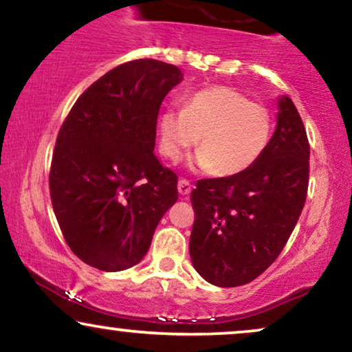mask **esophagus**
I'll return each instance as SVG.
<instances>
[{"label":"esophagus","mask_w":352,"mask_h":352,"mask_svg":"<svg viewBox=\"0 0 352 352\" xmlns=\"http://www.w3.org/2000/svg\"><path fill=\"white\" fill-rule=\"evenodd\" d=\"M177 188H179V193L182 197H188L190 192H192V185H190V182L185 180V179L179 180V185H177Z\"/></svg>","instance_id":"34e87169"}]
</instances>
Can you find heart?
I'll return each instance as SVG.
<instances>
[{"label": "heart", "instance_id": "b5f03b06", "mask_svg": "<svg viewBox=\"0 0 352 352\" xmlns=\"http://www.w3.org/2000/svg\"><path fill=\"white\" fill-rule=\"evenodd\" d=\"M272 127V116L260 104L230 87H205L188 96L184 109H167L160 116V151L179 162L200 136L201 151L193 165L218 177H233L260 160Z\"/></svg>", "mask_w": 352, "mask_h": 352}]
</instances>
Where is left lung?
<instances>
[{
	"mask_svg": "<svg viewBox=\"0 0 352 352\" xmlns=\"http://www.w3.org/2000/svg\"><path fill=\"white\" fill-rule=\"evenodd\" d=\"M309 144L293 100L278 98L276 129L248 170L197 182L190 258L204 280L221 288L253 281L285 248L305 207Z\"/></svg>",
	"mask_w": 352,
	"mask_h": 352,
	"instance_id": "1",
	"label": "left lung"
}]
</instances>
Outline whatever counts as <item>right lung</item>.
I'll return each instance as SVG.
<instances>
[{"mask_svg":"<svg viewBox=\"0 0 352 352\" xmlns=\"http://www.w3.org/2000/svg\"><path fill=\"white\" fill-rule=\"evenodd\" d=\"M182 79L162 60L120 64L82 92L60 127L52 210L72 253L100 272L139 263L179 199L177 175L153 148L160 104Z\"/></svg>","mask_w":352,"mask_h":352,"instance_id":"right-lung-1","label":"right lung"}]
</instances>
